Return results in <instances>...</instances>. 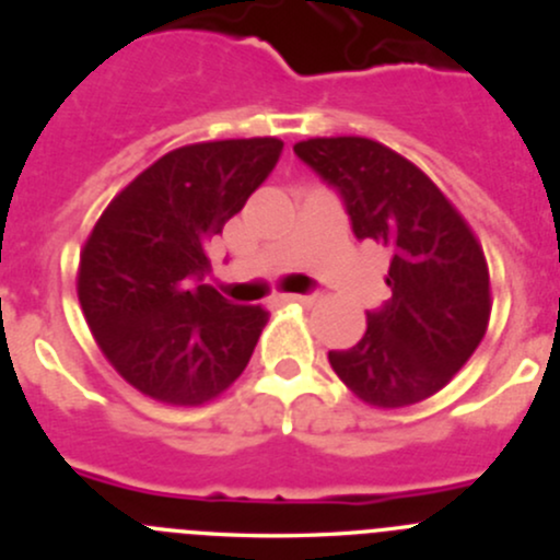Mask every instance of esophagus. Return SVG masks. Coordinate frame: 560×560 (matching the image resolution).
Returning <instances> with one entry per match:
<instances>
[{"label":"esophagus","mask_w":560,"mask_h":560,"mask_svg":"<svg viewBox=\"0 0 560 560\" xmlns=\"http://www.w3.org/2000/svg\"><path fill=\"white\" fill-rule=\"evenodd\" d=\"M282 301H291V304H301V306H312L314 301L319 299V293H291V295H280Z\"/></svg>","instance_id":"1"}]
</instances>
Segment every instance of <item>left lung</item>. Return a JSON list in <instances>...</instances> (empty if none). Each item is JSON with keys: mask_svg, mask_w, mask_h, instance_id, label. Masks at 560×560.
<instances>
[{"mask_svg": "<svg viewBox=\"0 0 560 560\" xmlns=\"http://www.w3.org/2000/svg\"><path fill=\"white\" fill-rule=\"evenodd\" d=\"M338 190L353 235L390 252V299L366 312L357 346L330 351L335 374L377 409L430 398L469 361L490 319L482 246L417 164L359 136L308 138L293 147Z\"/></svg>", "mask_w": 560, "mask_h": 560, "instance_id": "obj_1", "label": "left lung"}]
</instances>
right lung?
<instances>
[{
    "label": "right lung",
    "mask_w": 560,
    "mask_h": 560,
    "mask_svg": "<svg viewBox=\"0 0 560 560\" xmlns=\"http://www.w3.org/2000/svg\"><path fill=\"white\" fill-rule=\"evenodd\" d=\"M282 154L278 138L190 143L122 188L91 230L78 301L109 364L143 396L201 406L252 359L267 312L209 285L207 246Z\"/></svg>",
    "instance_id": "obj_1"
}]
</instances>
